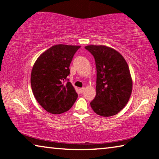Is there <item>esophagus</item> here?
I'll return each mask as SVG.
<instances>
[{"mask_svg":"<svg viewBox=\"0 0 159 159\" xmlns=\"http://www.w3.org/2000/svg\"><path fill=\"white\" fill-rule=\"evenodd\" d=\"M80 92L81 93H83V92H84V90H85V88H80Z\"/></svg>","mask_w":159,"mask_h":159,"instance_id":"esophagus-1","label":"esophagus"}]
</instances>
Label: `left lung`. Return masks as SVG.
<instances>
[{
  "label": "left lung",
  "instance_id": "1",
  "mask_svg": "<svg viewBox=\"0 0 159 159\" xmlns=\"http://www.w3.org/2000/svg\"><path fill=\"white\" fill-rule=\"evenodd\" d=\"M85 48L94 56L97 68L96 96L90 106L101 116L117 114L127 104L133 89L128 64L111 48L95 45Z\"/></svg>",
  "mask_w": 159,
  "mask_h": 159
}]
</instances>
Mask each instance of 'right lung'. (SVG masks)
<instances>
[{
  "instance_id": "obj_1",
  "label": "right lung",
  "mask_w": 159,
  "mask_h": 159,
  "mask_svg": "<svg viewBox=\"0 0 159 159\" xmlns=\"http://www.w3.org/2000/svg\"><path fill=\"white\" fill-rule=\"evenodd\" d=\"M79 45H53L39 56L31 74L35 98L45 111L60 114L69 110L78 98L70 82L64 80L70 74L69 66Z\"/></svg>"
}]
</instances>
